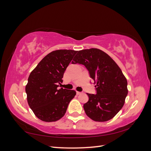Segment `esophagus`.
I'll list each match as a JSON object with an SVG mask.
<instances>
[{
    "label": "esophagus",
    "instance_id": "34e87169",
    "mask_svg": "<svg viewBox=\"0 0 151 151\" xmlns=\"http://www.w3.org/2000/svg\"><path fill=\"white\" fill-rule=\"evenodd\" d=\"M82 93L81 92H79V91H76V94H77V95H79V94H81Z\"/></svg>",
    "mask_w": 151,
    "mask_h": 151
}]
</instances>
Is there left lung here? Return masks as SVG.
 <instances>
[{
    "instance_id": "left-lung-1",
    "label": "left lung",
    "mask_w": 151,
    "mask_h": 151,
    "mask_svg": "<svg viewBox=\"0 0 151 151\" xmlns=\"http://www.w3.org/2000/svg\"><path fill=\"white\" fill-rule=\"evenodd\" d=\"M72 64L85 65L96 83V94L87 93L83 105L87 116L96 122H106L121 110L127 95V82L121 69L107 53L99 49L78 51Z\"/></svg>"
}]
</instances>
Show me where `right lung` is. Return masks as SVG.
Segmentation results:
<instances>
[{
    "instance_id": "obj_1",
    "label": "right lung",
    "mask_w": 151,
    "mask_h": 151,
    "mask_svg": "<svg viewBox=\"0 0 151 151\" xmlns=\"http://www.w3.org/2000/svg\"><path fill=\"white\" fill-rule=\"evenodd\" d=\"M77 51L60 50L51 52L38 63L26 86L28 104L36 116L46 122L64 116L76 95L74 90L58 88L66 68Z\"/></svg>"
}]
</instances>
